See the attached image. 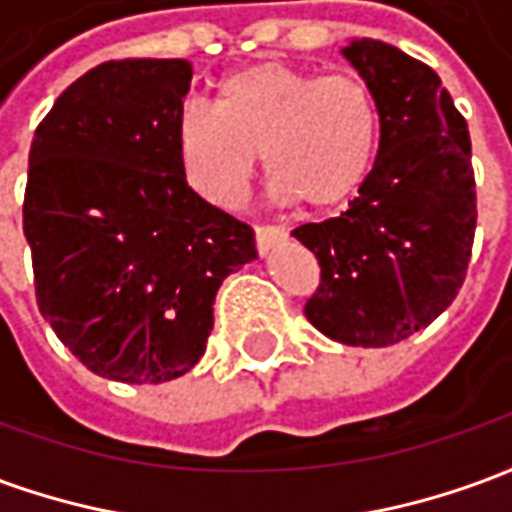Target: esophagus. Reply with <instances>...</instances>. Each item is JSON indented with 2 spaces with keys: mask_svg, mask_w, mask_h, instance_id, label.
<instances>
[{
  "mask_svg": "<svg viewBox=\"0 0 512 512\" xmlns=\"http://www.w3.org/2000/svg\"><path fill=\"white\" fill-rule=\"evenodd\" d=\"M285 230L282 227H274V224H263V227H255V241H257V252L260 255H268L274 246H279L285 241Z\"/></svg>",
  "mask_w": 512,
  "mask_h": 512,
  "instance_id": "1",
  "label": "esophagus"
}]
</instances>
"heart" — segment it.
Listing matches in <instances>:
<instances>
[{
    "instance_id": "1",
    "label": "heart",
    "mask_w": 512,
    "mask_h": 512,
    "mask_svg": "<svg viewBox=\"0 0 512 512\" xmlns=\"http://www.w3.org/2000/svg\"><path fill=\"white\" fill-rule=\"evenodd\" d=\"M378 147V106L356 76L257 62L216 87L213 109L175 120V153L189 189L233 211L255 178L257 153L279 200L340 205L365 183Z\"/></svg>"
}]
</instances>
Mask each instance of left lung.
I'll use <instances>...</instances> for the list:
<instances>
[{
  "label": "left lung",
  "mask_w": 512,
  "mask_h": 512,
  "mask_svg": "<svg viewBox=\"0 0 512 512\" xmlns=\"http://www.w3.org/2000/svg\"><path fill=\"white\" fill-rule=\"evenodd\" d=\"M378 106V156L348 211L293 230L318 257L307 321L343 345L400 343L447 310L472 255L469 128L425 62L373 38L343 46Z\"/></svg>",
  "instance_id": "left-lung-1"
}]
</instances>
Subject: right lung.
I'll return each instance as SVG.
<instances>
[{
  "instance_id": "right-lung-1",
  "label": "right lung",
  "mask_w": 512,
  "mask_h": 512,
  "mask_svg": "<svg viewBox=\"0 0 512 512\" xmlns=\"http://www.w3.org/2000/svg\"><path fill=\"white\" fill-rule=\"evenodd\" d=\"M189 60L104 62L35 131L24 194L40 315L95 376L164 384L205 354L252 227L200 200L175 153Z\"/></svg>"
}]
</instances>
